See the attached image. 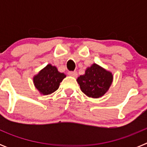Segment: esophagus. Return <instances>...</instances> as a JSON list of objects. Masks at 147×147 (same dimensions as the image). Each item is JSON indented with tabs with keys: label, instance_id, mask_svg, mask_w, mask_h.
<instances>
[{
	"label": "esophagus",
	"instance_id": "1",
	"mask_svg": "<svg viewBox=\"0 0 147 147\" xmlns=\"http://www.w3.org/2000/svg\"><path fill=\"white\" fill-rule=\"evenodd\" d=\"M67 74L69 75V76H73V77H77V72L76 71H69V72L67 73Z\"/></svg>",
	"mask_w": 147,
	"mask_h": 147
}]
</instances>
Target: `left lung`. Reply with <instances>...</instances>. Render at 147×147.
Here are the masks:
<instances>
[{
    "instance_id": "8db88e82",
    "label": "left lung",
    "mask_w": 147,
    "mask_h": 147,
    "mask_svg": "<svg viewBox=\"0 0 147 147\" xmlns=\"http://www.w3.org/2000/svg\"><path fill=\"white\" fill-rule=\"evenodd\" d=\"M112 73L98 65H92L88 67L84 75L76 80L81 90L88 97L99 98L103 96L113 82Z\"/></svg>"
}]
</instances>
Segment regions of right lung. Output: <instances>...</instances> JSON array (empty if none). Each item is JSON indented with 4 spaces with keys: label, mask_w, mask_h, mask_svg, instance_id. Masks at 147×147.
Returning <instances> with one entry per match:
<instances>
[{
    "label": "right lung",
    "mask_w": 147,
    "mask_h": 147,
    "mask_svg": "<svg viewBox=\"0 0 147 147\" xmlns=\"http://www.w3.org/2000/svg\"><path fill=\"white\" fill-rule=\"evenodd\" d=\"M65 77V74L59 72L55 66L49 64L34 76V85L41 94L49 95L59 88L60 82Z\"/></svg>",
    "instance_id": "right-lung-1"
}]
</instances>
